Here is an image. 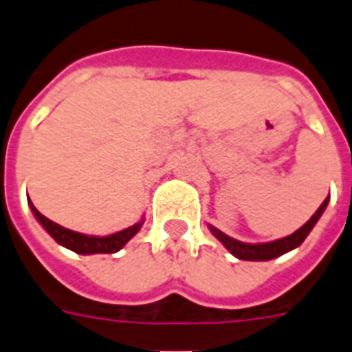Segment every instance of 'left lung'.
I'll use <instances>...</instances> for the list:
<instances>
[{
  "label": "left lung",
  "mask_w": 352,
  "mask_h": 352,
  "mask_svg": "<svg viewBox=\"0 0 352 352\" xmlns=\"http://www.w3.org/2000/svg\"><path fill=\"white\" fill-rule=\"evenodd\" d=\"M329 204V198H324L323 204L317 208V211L310 217V221L306 224H302L297 232H293L292 236L282 237V239H276V241L271 243H258V245H252V243H241L234 239V237L226 236L223 234L221 230H217L215 226H210L211 234L223 243L224 247L228 248L232 254L239 258V260H247V261H267L273 260V258H278V256L286 254L293 248H297L300 243L305 241L306 236L310 234L311 228L316 226V223L319 221V217L323 215L324 208Z\"/></svg>",
  "instance_id": "obj_1"
}]
</instances>
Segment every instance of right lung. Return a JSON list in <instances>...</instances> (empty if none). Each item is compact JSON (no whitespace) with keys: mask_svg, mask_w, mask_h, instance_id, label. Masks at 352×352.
<instances>
[{"mask_svg":"<svg viewBox=\"0 0 352 352\" xmlns=\"http://www.w3.org/2000/svg\"><path fill=\"white\" fill-rule=\"evenodd\" d=\"M29 204H31V200H29ZM31 210H33L35 217L38 219V223L44 226V230L54 237L55 241L63 245V247L70 248L74 252H78V254H113V252H118L141 230L142 223H144V221H141V223L133 224V226H129V228L122 230V232H116V234H111V236L105 237H96L63 228V226H59L54 221H50L47 217L42 215L33 204H31Z\"/></svg>","mask_w":352,"mask_h":352,"instance_id":"right-lung-1","label":"right lung"}]
</instances>
